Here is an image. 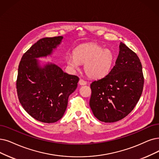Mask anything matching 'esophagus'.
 <instances>
[{"mask_svg": "<svg viewBox=\"0 0 159 159\" xmlns=\"http://www.w3.org/2000/svg\"><path fill=\"white\" fill-rule=\"evenodd\" d=\"M79 84L80 85H85L87 84V81L84 80L83 79H80V81H79Z\"/></svg>", "mask_w": 159, "mask_h": 159, "instance_id": "esophagus-1", "label": "esophagus"}]
</instances>
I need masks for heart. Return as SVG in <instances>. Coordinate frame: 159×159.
Returning a JSON list of instances; mask_svg holds the SVG:
<instances>
[{
    "label": "heart",
    "mask_w": 159,
    "mask_h": 159,
    "mask_svg": "<svg viewBox=\"0 0 159 159\" xmlns=\"http://www.w3.org/2000/svg\"><path fill=\"white\" fill-rule=\"evenodd\" d=\"M66 61L73 69L84 64V71L89 78L101 79L108 74L114 61V55L110 49L96 43H85L74 50V55H67Z\"/></svg>",
    "instance_id": "b5f03b06"
}]
</instances>
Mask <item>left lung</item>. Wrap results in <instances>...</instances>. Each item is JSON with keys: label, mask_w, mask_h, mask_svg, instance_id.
<instances>
[{"label": "left lung", "mask_w": 159, "mask_h": 159, "mask_svg": "<svg viewBox=\"0 0 159 159\" xmlns=\"http://www.w3.org/2000/svg\"><path fill=\"white\" fill-rule=\"evenodd\" d=\"M143 84L140 60L120 42L116 65L104 78L91 84L89 105L95 117L113 123L128 116L141 97Z\"/></svg>", "instance_id": "left-lung-1"}]
</instances>
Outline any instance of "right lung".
Wrapping results in <instances>:
<instances>
[{"mask_svg":"<svg viewBox=\"0 0 159 159\" xmlns=\"http://www.w3.org/2000/svg\"><path fill=\"white\" fill-rule=\"evenodd\" d=\"M62 36L43 38L25 52L19 65L16 89L19 100L29 115L39 121L52 123L62 118L68 99L77 88L79 78L54 64L43 68L36 58L51 55Z\"/></svg>","mask_w":159,"mask_h":159,"instance_id":"right-lung-1","label":"right lung"}]
</instances>
